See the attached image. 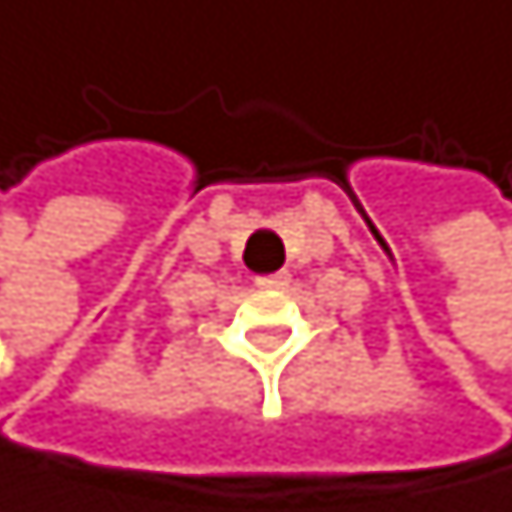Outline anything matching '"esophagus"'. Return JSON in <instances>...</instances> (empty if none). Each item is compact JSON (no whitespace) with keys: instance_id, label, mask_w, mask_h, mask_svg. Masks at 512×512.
<instances>
[{"instance_id":"obj_1","label":"esophagus","mask_w":512,"mask_h":512,"mask_svg":"<svg viewBox=\"0 0 512 512\" xmlns=\"http://www.w3.org/2000/svg\"><path fill=\"white\" fill-rule=\"evenodd\" d=\"M254 284L258 287H271V290H281L290 284V274L287 271H277V274H264V277H254Z\"/></svg>"}]
</instances>
